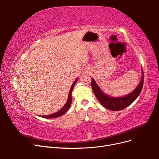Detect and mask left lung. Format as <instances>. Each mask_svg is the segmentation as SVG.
<instances>
[{
	"mask_svg": "<svg viewBox=\"0 0 159 159\" xmlns=\"http://www.w3.org/2000/svg\"><path fill=\"white\" fill-rule=\"evenodd\" d=\"M143 75L141 82L137 85V87L134 89L131 93L120 98H111L103 93V91L98 87L94 79H91V87L93 91L98 99L99 103L102 104L104 107L111 111H119L122 110L131 105L141 92L143 87V72H142Z\"/></svg>",
	"mask_w": 159,
	"mask_h": 159,
	"instance_id": "8db88e82",
	"label": "left lung"
}]
</instances>
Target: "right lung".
Wrapping results in <instances>:
<instances>
[{"mask_svg": "<svg viewBox=\"0 0 159 159\" xmlns=\"http://www.w3.org/2000/svg\"><path fill=\"white\" fill-rule=\"evenodd\" d=\"M77 81H78V79H76L75 80V81H74V82L73 83V84H72V85H71V87L70 90V92H69V95H68V100H67V102L65 104L64 106L62 107L60 111H57L56 113H54L51 114V115H44H44H43V116H42V117L46 118V119L56 118V117H60L61 115H64L67 111L68 110V109L70 108V105H71V102H72V99H71V92H72V90H73V89L74 88V85L76 84Z\"/></svg>", "mask_w": 159, "mask_h": 159, "instance_id": "obj_1", "label": "right lung"}]
</instances>
